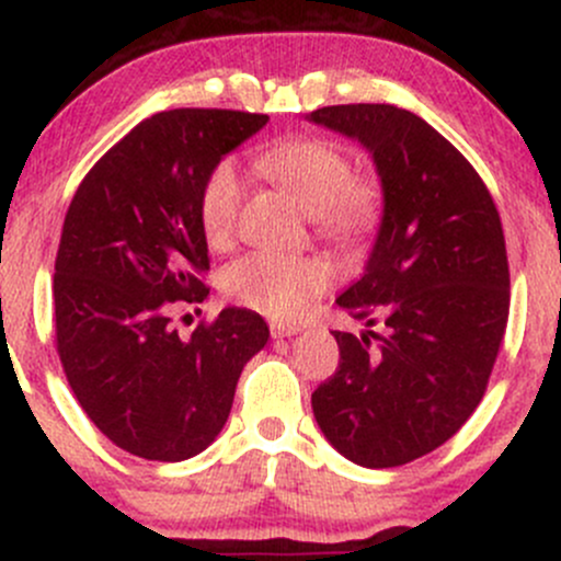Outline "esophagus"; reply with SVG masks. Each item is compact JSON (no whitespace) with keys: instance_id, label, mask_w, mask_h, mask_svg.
<instances>
[{"instance_id":"34e87169","label":"esophagus","mask_w":561,"mask_h":561,"mask_svg":"<svg viewBox=\"0 0 561 561\" xmlns=\"http://www.w3.org/2000/svg\"><path fill=\"white\" fill-rule=\"evenodd\" d=\"M297 331V323H270V334H273L275 340H280V336H294Z\"/></svg>"}]
</instances>
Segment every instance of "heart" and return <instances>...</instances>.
Here are the masks:
<instances>
[{
    "label": "heart",
    "instance_id": "obj_1",
    "mask_svg": "<svg viewBox=\"0 0 561 561\" xmlns=\"http://www.w3.org/2000/svg\"><path fill=\"white\" fill-rule=\"evenodd\" d=\"M259 171L286 186L312 214V227L329 243L353 249L377 230L382 195L369 176L355 173L351 154L327 138H286L262 149ZM243 176L221 160L206 173L197 195V221L210 249L227 251L238 238L243 210ZM331 286V267L318 256L256 251L221 275V291L234 305L275 321L302 316L307 305Z\"/></svg>",
    "mask_w": 561,
    "mask_h": 561
}]
</instances>
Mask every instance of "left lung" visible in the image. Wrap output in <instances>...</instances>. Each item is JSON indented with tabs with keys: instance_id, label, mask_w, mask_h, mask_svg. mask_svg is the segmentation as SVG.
<instances>
[{
	"instance_id": "1",
	"label": "left lung",
	"mask_w": 561,
	"mask_h": 561,
	"mask_svg": "<svg viewBox=\"0 0 561 561\" xmlns=\"http://www.w3.org/2000/svg\"><path fill=\"white\" fill-rule=\"evenodd\" d=\"M310 119L358 138L385 190L364 278L336 299L382 331H334L340 366L312 393V412L347 460L407 466L449 442L484 399L511 305L503 225L476 168L417 114L340 104Z\"/></svg>"
}]
</instances>
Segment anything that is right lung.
Instances as JSON below:
<instances>
[{
    "mask_svg": "<svg viewBox=\"0 0 561 561\" xmlns=\"http://www.w3.org/2000/svg\"><path fill=\"white\" fill-rule=\"evenodd\" d=\"M267 114L171 110L138 123L66 210L53 323L64 375L95 427L144 460L179 462L219 436L245 360L267 342L259 312L227 307L190 340L171 310L208 297L197 221L206 173Z\"/></svg>",
    "mask_w": 561,
    "mask_h": 561,
    "instance_id": "right-lung-1",
    "label": "right lung"
}]
</instances>
